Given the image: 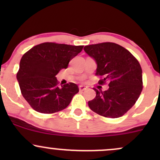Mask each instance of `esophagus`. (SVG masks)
<instances>
[{
	"label": "esophagus",
	"instance_id": "1",
	"mask_svg": "<svg viewBox=\"0 0 160 160\" xmlns=\"http://www.w3.org/2000/svg\"><path fill=\"white\" fill-rule=\"evenodd\" d=\"M86 86H83V85H80L79 86V89H80V91H84V90H86Z\"/></svg>",
	"mask_w": 160,
	"mask_h": 160
}]
</instances>
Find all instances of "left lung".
<instances>
[{"label":"left lung","instance_id":"1","mask_svg":"<svg viewBox=\"0 0 160 160\" xmlns=\"http://www.w3.org/2000/svg\"><path fill=\"white\" fill-rule=\"evenodd\" d=\"M84 51L95 59L97 76L102 85L108 82V90L94 89L96 96L89 101L92 111L104 117H122L135 104L143 89L142 69L129 51L111 42L86 46Z\"/></svg>","mask_w":160,"mask_h":160}]
</instances>
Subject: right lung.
Wrapping results in <instances>:
<instances>
[{
	"instance_id": "obj_1",
	"label": "right lung",
	"mask_w": 160,
	"mask_h": 160,
	"mask_svg": "<svg viewBox=\"0 0 160 160\" xmlns=\"http://www.w3.org/2000/svg\"><path fill=\"white\" fill-rule=\"evenodd\" d=\"M83 46L43 43L23 55L16 78L22 96L34 111L53 113L62 111L79 92L74 82L58 87L56 76L67 68L69 62L82 51Z\"/></svg>"
}]
</instances>
